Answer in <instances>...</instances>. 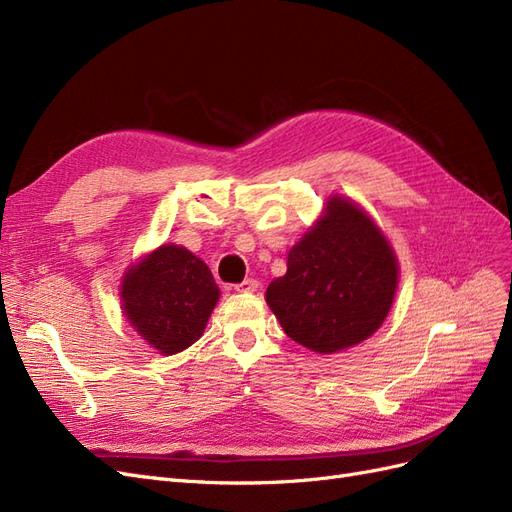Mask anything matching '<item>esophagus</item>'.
<instances>
[{"instance_id": "34e87169", "label": "esophagus", "mask_w": 512, "mask_h": 512, "mask_svg": "<svg viewBox=\"0 0 512 512\" xmlns=\"http://www.w3.org/2000/svg\"><path fill=\"white\" fill-rule=\"evenodd\" d=\"M256 288H258V280H252V277H250V280H243L241 284L235 286L237 292H254Z\"/></svg>"}]
</instances>
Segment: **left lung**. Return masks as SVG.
<instances>
[{"instance_id": "1", "label": "left lung", "mask_w": 512, "mask_h": 512, "mask_svg": "<svg viewBox=\"0 0 512 512\" xmlns=\"http://www.w3.org/2000/svg\"><path fill=\"white\" fill-rule=\"evenodd\" d=\"M286 267L269 284L267 305L290 339L318 354L374 335L399 284L393 245L363 207L339 194L290 247Z\"/></svg>"}]
</instances>
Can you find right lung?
Masks as SVG:
<instances>
[{
    "instance_id": "obj_1",
    "label": "right lung",
    "mask_w": 512,
    "mask_h": 512,
    "mask_svg": "<svg viewBox=\"0 0 512 512\" xmlns=\"http://www.w3.org/2000/svg\"><path fill=\"white\" fill-rule=\"evenodd\" d=\"M119 297L130 327L170 356L203 337L220 288L198 256L183 245L162 243L126 269Z\"/></svg>"
}]
</instances>
